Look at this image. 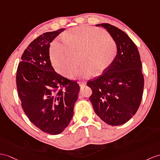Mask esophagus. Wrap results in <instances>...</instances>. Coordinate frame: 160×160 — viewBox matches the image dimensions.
I'll return each instance as SVG.
<instances>
[{"label": "esophagus", "mask_w": 160, "mask_h": 160, "mask_svg": "<svg viewBox=\"0 0 160 160\" xmlns=\"http://www.w3.org/2000/svg\"><path fill=\"white\" fill-rule=\"evenodd\" d=\"M79 86L81 88H83V87L85 86V85H86V83H85V81H82V82H79Z\"/></svg>", "instance_id": "1"}]
</instances>
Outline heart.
<instances>
[{
	"label": "heart",
	"mask_w": 160,
	"mask_h": 160,
	"mask_svg": "<svg viewBox=\"0 0 160 160\" xmlns=\"http://www.w3.org/2000/svg\"><path fill=\"white\" fill-rule=\"evenodd\" d=\"M63 41H53L50 48L53 66L68 77L78 63L82 66L71 74L73 79H88L110 67L118 53V43L107 31L92 26H79L62 34Z\"/></svg>",
	"instance_id": "heart-1"
}]
</instances>
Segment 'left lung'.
<instances>
[{
	"label": "left lung",
	"mask_w": 160,
	"mask_h": 160,
	"mask_svg": "<svg viewBox=\"0 0 160 160\" xmlns=\"http://www.w3.org/2000/svg\"><path fill=\"white\" fill-rule=\"evenodd\" d=\"M107 29L118 43V53L102 75L88 81L92 89L89 100L96 115L111 126L129 121L138 109L142 100L144 77L137 47L128 35L107 23L97 24Z\"/></svg>",
	"instance_id": "left-lung-1"
}]
</instances>
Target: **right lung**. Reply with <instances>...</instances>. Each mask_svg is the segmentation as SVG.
Here are the masks:
<instances>
[{
  "instance_id": "obj_1",
  "label": "right lung",
  "mask_w": 160,
  "mask_h": 160,
  "mask_svg": "<svg viewBox=\"0 0 160 160\" xmlns=\"http://www.w3.org/2000/svg\"><path fill=\"white\" fill-rule=\"evenodd\" d=\"M65 28L43 33L29 44L18 67L16 85L25 114L49 134L63 132L73 116L79 85L57 73L51 64L50 43Z\"/></svg>"
}]
</instances>
